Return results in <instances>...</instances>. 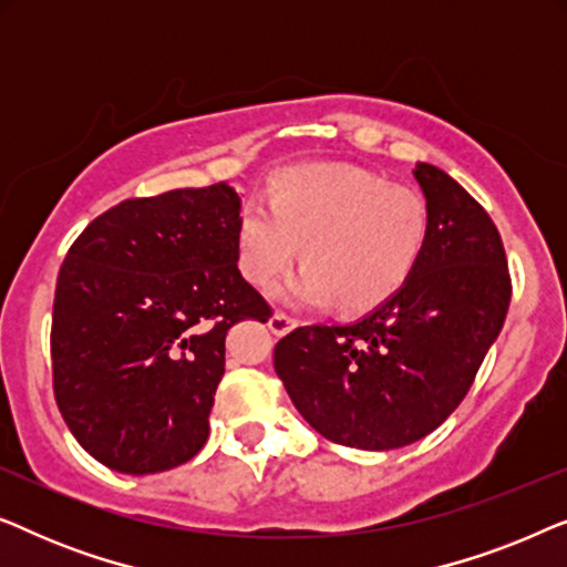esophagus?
<instances>
[{
    "mask_svg": "<svg viewBox=\"0 0 567 567\" xmlns=\"http://www.w3.org/2000/svg\"><path fill=\"white\" fill-rule=\"evenodd\" d=\"M268 328L274 336H286V332H291L293 328H297V320L293 317H289L286 312H276L274 317H270Z\"/></svg>",
    "mask_w": 567,
    "mask_h": 567,
    "instance_id": "1",
    "label": "esophagus"
}]
</instances>
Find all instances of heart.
<instances>
[{"label":"heart","instance_id":"1","mask_svg":"<svg viewBox=\"0 0 567 567\" xmlns=\"http://www.w3.org/2000/svg\"><path fill=\"white\" fill-rule=\"evenodd\" d=\"M431 235L421 193L343 165H293L274 175L268 204L247 200L237 216V262L268 289L291 262H307L286 286L299 307L340 305L371 312L415 274Z\"/></svg>","mask_w":567,"mask_h":567}]
</instances>
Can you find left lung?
<instances>
[{
	"instance_id": "1",
	"label": "left lung",
	"mask_w": 567,
	"mask_h": 567,
	"mask_svg": "<svg viewBox=\"0 0 567 567\" xmlns=\"http://www.w3.org/2000/svg\"><path fill=\"white\" fill-rule=\"evenodd\" d=\"M431 212L410 281L351 324H305L274 367L301 417L332 444L386 452L436 431L475 382L511 305L508 260L483 206L433 165L415 167Z\"/></svg>"
}]
</instances>
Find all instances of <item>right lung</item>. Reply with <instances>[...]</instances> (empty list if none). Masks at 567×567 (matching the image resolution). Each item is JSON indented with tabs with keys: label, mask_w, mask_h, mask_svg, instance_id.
I'll return each instance as SVG.
<instances>
[{
	"label": "right lung",
	"mask_w": 567,
	"mask_h": 567,
	"mask_svg": "<svg viewBox=\"0 0 567 567\" xmlns=\"http://www.w3.org/2000/svg\"><path fill=\"white\" fill-rule=\"evenodd\" d=\"M227 183L128 198L69 247L51 322L53 398L100 464L152 475L193 460L235 322H268L237 268Z\"/></svg>",
	"instance_id": "obj_1"
}]
</instances>
